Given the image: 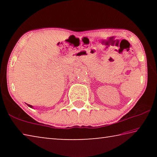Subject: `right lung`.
<instances>
[{
  "label": "right lung",
  "mask_w": 157,
  "mask_h": 157,
  "mask_svg": "<svg viewBox=\"0 0 157 157\" xmlns=\"http://www.w3.org/2000/svg\"><path fill=\"white\" fill-rule=\"evenodd\" d=\"M28 105V104H27ZM28 107H30V108H33V106H32V105H28Z\"/></svg>",
  "instance_id": "1"
}]
</instances>
